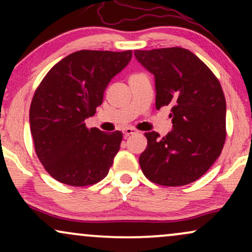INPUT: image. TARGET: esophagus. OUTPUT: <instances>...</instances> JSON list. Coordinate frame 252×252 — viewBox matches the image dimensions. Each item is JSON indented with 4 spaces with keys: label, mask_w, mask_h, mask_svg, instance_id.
<instances>
[{
    "label": "esophagus",
    "mask_w": 252,
    "mask_h": 252,
    "mask_svg": "<svg viewBox=\"0 0 252 252\" xmlns=\"http://www.w3.org/2000/svg\"><path fill=\"white\" fill-rule=\"evenodd\" d=\"M134 132H136V130L134 128H126L123 129V134L126 136H129V135H132Z\"/></svg>",
    "instance_id": "esophagus-1"
}]
</instances>
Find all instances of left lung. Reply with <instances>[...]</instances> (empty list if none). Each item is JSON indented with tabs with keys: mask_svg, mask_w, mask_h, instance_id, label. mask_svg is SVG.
<instances>
[{
	"mask_svg": "<svg viewBox=\"0 0 252 252\" xmlns=\"http://www.w3.org/2000/svg\"><path fill=\"white\" fill-rule=\"evenodd\" d=\"M154 74L156 109L169 106L173 129L164 137L146 132L140 155L147 179L161 186H184L201 178L220 155L226 137V102L220 83L195 54L181 47L135 51Z\"/></svg>",
	"mask_w": 252,
	"mask_h": 252,
	"instance_id": "1",
	"label": "left lung"
}]
</instances>
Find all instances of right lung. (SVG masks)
I'll return each mask as SVG.
<instances>
[{"instance_id":"add662e5","label":"right lung","mask_w":252,"mask_h":252,"mask_svg":"<svg viewBox=\"0 0 252 252\" xmlns=\"http://www.w3.org/2000/svg\"><path fill=\"white\" fill-rule=\"evenodd\" d=\"M132 52H74L56 63L37 86L30 109L35 153L48 174L70 186H89L108 175L121 131L88 128L111 79Z\"/></svg>"}]
</instances>
